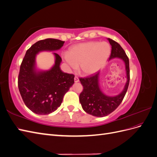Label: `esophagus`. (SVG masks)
<instances>
[{
	"label": "esophagus",
	"instance_id": "1",
	"mask_svg": "<svg viewBox=\"0 0 157 157\" xmlns=\"http://www.w3.org/2000/svg\"><path fill=\"white\" fill-rule=\"evenodd\" d=\"M74 80H75V82H78L79 81V79H78V77H77V76H75V78H74Z\"/></svg>",
	"mask_w": 157,
	"mask_h": 157
}]
</instances>
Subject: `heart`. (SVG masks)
<instances>
[{
    "label": "heart",
    "mask_w": 157,
    "mask_h": 157,
    "mask_svg": "<svg viewBox=\"0 0 157 157\" xmlns=\"http://www.w3.org/2000/svg\"><path fill=\"white\" fill-rule=\"evenodd\" d=\"M111 54V46L106 42L90 41L71 48L63 58L69 67L79 69L84 75H91L105 64Z\"/></svg>",
    "instance_id": "b5f03b06"
}]
</instances>
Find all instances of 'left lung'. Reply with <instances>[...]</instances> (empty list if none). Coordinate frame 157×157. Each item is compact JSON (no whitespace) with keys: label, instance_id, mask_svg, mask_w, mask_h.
Here are the masks:
<instances>
[{"label":"left lung","instance_id":"left-lung-1","mask_svg":"<svg viewBox=\"0 0 157 157\" xmlns=\"http://www.w3.org/2000/svg\"><path fill=\"white\" fill-rule=\"evenodd\" d=\"M111 45V53L109 60L120 58L125 63L127 82L122 92L116 96H108L104 94L99 86V71L88 77L79 78L83 86L82 92L80 94L79 100L84 111L98 117H105L113 112L119 106L124 99L130 82L129 59L121 45L111 39H108Z\"/></svg>","mask_w":157,"mask_h":157}]
</instances>
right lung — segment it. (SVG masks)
<instances>
[{
	"instance_id": "add662e5",
	"label": "right lung",
	"mask_w": 157,
	"mask_h": 157,
	"mask_svg": "<svg viewBox=\"0 0 157 157\" xmlns=\"http://www.w3.org/2000/svg\"><path fill=\"white\" fill-rule=\"evenodd\" d=\"M64 41L46 39L36 42L26 52L18 75V88L25 105L38 115L55 111L63 101L65 93L74 83L75 75L60 69L61 57L56 53L55 64L51 69L36 71V55L41 51L60 49Z\"/></svg>"
}]
</instances>
